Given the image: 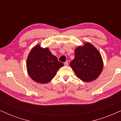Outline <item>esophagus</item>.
I'll list each match as a JSON object with an SVG mask.
<instances>
[{
    "label": "esophagus",
    "mask_w": 121,
    "mask_h": 121,
    "mask_svg": "<svg viewBox=\"0 0 121 121\" xmlns=\"http://www.w3.org/2000/svg\"><path fill=\"white\" fill-rule=\"evenodd\" d=\"M64 65H65V66H68V62H65L64 63Z\"/></svg>",
    "instance_id": "1"
}]
</instances>
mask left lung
Wrapping results in <instances>:
<instances>
[{
	"instance_id": "1",
	"label": "left lung",
	"mask_w": 121,
	"mask_h": 121,
	"mask_svg": "<svg viewBox=\"0 0 121 121\" xmlns=\"http://www.w3.org/2000/svg\"><path fill=\"white\" fill-rule=\"evenodd\" d=\"M104 63L99 51L89 42L75 49V58L70 66L76 76L85 82L95 80L100 75Z\"/></svg>"
}]
</instances>
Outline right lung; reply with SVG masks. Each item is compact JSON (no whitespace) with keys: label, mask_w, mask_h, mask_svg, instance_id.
<instances>
[{"label":"right lung","mask_w":121,"mask_h":121,"mask_svg":"<svg viewBox=\"0 0 121 121\" xmlns=\"http://www.w3.org/2000/svg\"><path fill=\"white\" fill-rule=\"evenodd\" d=\"M63 65L53 55L49 48H43L40 44H37L31 49L26 62L28 74L33 80L41 84L50 82L58 69Z\"/></svg>","instance_id":"add662e5"}]
</instances>
